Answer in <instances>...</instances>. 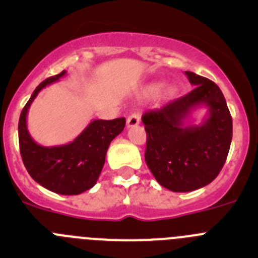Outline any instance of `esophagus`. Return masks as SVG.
<instances>
[{
	"instance_id": "obj_1",
	"label": "esophagus",
	"mask_w": 258,
	"mask_h": 258,
	"mask_svg": "<svg viewBox=\"0 0 258 258\" xmlns=\"http://www.w3.org/2000/svg\"><path fill=\"white\" fill-rule=\"evenodd\" d=\"M140 123V114L139 113H132L127 118V127H135Z\"/></svg>"
}]
</instances>
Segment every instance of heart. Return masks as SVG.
Listing matches in <instances>:
<instances>
[{"label": "heart", "instance_id": "b5f03b06", "mask_svg": "<svg viewBox=\"0 0 258 258\" xmlns=\"http://www.w3.org/2000/svg\"><path fill=\"white\" fill-rule=\"evenodd\" d=\"M163 88V84L162 83H153L150 84V85H148L145 88V90H144V95L145 96H155L158 95L159 91L162 90ZM175 93V89L172 88V86H169V88L165 89L164 91V95L168 96V98H170V96L174 95Z\"/></svg>", "mask_w": 258, "mask_h": 258}]
</instances>
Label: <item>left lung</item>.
<instances>
[{
  "label": "left lung",
  "instance_id": "left-lung-1",
  "mask_svg": "<svg viewBox=\"0 0 258 258\" xmlns=\"http://www.w3.org/2000/svg\"><path fill=\"white\" fill-rule=\"evenodd\" d=\"M194 86L188 94L143 114L145 160L159 184L173 192H189L211 183L229 153L232 115L215 83L186 71ZM199 106L208 108L200 125L186 124Z\"/></svg>",
  "mask_w": 258,
  "mask_h": 258
}]
</instances>
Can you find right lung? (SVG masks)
I'll return each mask as SVG.
<instances>
[{
  "label": "right lung",
  "mask_w": 258,
  "mask_h": 258,
  "mask_svg": "<svg viewBox=\"0 0 258 258\" xmlns=\"http://www.w3.org/2000/svg\"><path fill=\"white\" fill-rule=\"evenodd\" d=\"M66 71L48 78L31 94L19 119V145L23 163L30 177L40 186L58 195H80L90 189L99 178L109 144L121 134L126 119H94L74 141L66 145L42 146L33 140L26 115L39 91L63 78Z\"/></svg>",
  "instance_id": "obj_1"
}]
</instances>
